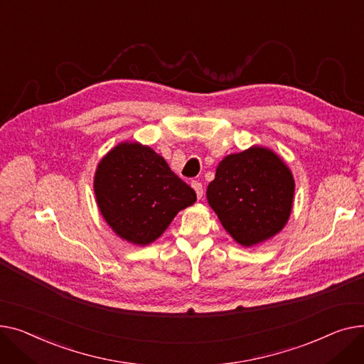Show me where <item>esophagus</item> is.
Listing matches in <instances>:
<instances>
[{
    "instance_id": "esophagus-1",
    "label": "esophagus",
    "mask_w": 364,
    "mask_h": 364,
    "mask_svg": "<svg viewBox=\"0 0 364 364\" xmlns=\"http://www.w3.org/2000/svg\"><path fill=\"white\" fill-rule=\"evenodd\" d=\"M191 186L196 189V192H197V197H198V198H201V197H203V194H204V191H203V183H201V182H198V181H192Z\"/></svg>"
}]
</instances>
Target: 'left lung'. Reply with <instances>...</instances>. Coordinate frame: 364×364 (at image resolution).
Masks as SVG:
<instances>
[{
  "instance_id": "left-lung-1",
  "label": "left lung",
  "mask_w": 364,
  "mask_h": 364,
  "mask_svg": "<svg viewBox=\"0 0 364 364\" xmlns=\"http://www.w3.org/2000/svg\"><path fill=\"white\" fill-rule=\"evenodd\" d=\"M294 186L292 173L279 157L267 148L251 146L220 161L207 200L230 237L251 247L285 226Z\"/></svg>"
}]
</instances>
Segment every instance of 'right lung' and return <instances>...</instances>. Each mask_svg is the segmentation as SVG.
<instances>
[{
  "mask_svg": "<svg viewBox=\"0 0 364 364\" xmlns=\"http://www.w3.org/2000/svg\"><path fill=\"white\" fill-rule=\"evenodd\" d=\"M94 189L105 222L136 245L156 241L178 211L197 201L166 160L138 142L119 144L100 161Z\"/></svg>",
  "mask_w": 364,
  "mask_h": 364,
  "instance_id": "obj_1",
  "label": "right lung"
}]
</instances>
